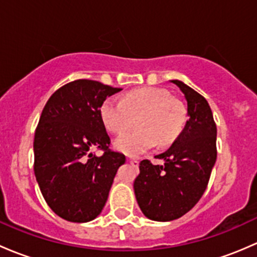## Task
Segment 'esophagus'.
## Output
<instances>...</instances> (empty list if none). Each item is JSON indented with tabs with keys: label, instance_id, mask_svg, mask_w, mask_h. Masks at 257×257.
<instances>
[{
	"label": "esophagus",
	"instance_id": "34e87169",
	"mask_svg": "<svg viewBox=\"0 0 257 257\" xmlns=\"http://www.w3.org/2000/svg\"><path fill=\"white\" fill-rule=\"evenodd\" d=\"M130 163H131L132 166H134V167H139V161L137 160H135V158H130Z\"/></svg>",
	"mask_w": 257,
	"mask_h": 257
}]
</instances>
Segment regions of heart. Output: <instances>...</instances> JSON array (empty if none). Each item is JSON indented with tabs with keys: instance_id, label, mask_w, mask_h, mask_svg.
<instances>
[{
	"instance_id": "1",
	"label": "heart",
	"mask_w": 257,
	"mask_h": 257,
	"mask_svg": "<svg viewBox=\"0 0 257 257\" xmlns=\"http://www.w3.org/2000/svg\"><path fill=\"white\" fill-rule=\"evenodd\" d=\"M102 125L112 135H122L134 126L131 134L116 140V150L135 156L153 147L172 144L183 128L186 110L165 89L145 86L122 95L120 102L106 99L99 109Z\"/></svg>"
}]
</instances>
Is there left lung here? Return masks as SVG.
<instances>
[{
    "label": "left lung",
    "mask_w": 257,
    "mask_h": 257,
    "mask_svg": "<svg viewBox=\"0 0 257 257\" xmlns=\"http://www.w3.org/2000/svg\"><path fill=\"white\" fill-rule=\"evenodd\" d=\"M171 81L184 94L189 118L172 146L156 156L165 165L141 161L134 182L139 207L155 221L174 220L194 207L216 161V125L208 101L182 81Z\"/></svg>",
    "instance_id": "1"
}]
</instances>
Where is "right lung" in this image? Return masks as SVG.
<instances>
[{"label": "right lung", "mask_w": 257, "mask_h": 257, "mask_svg": "<svg viewBox=\"0 0 257 257\" xmlns=\"http://www.w3.org/2000/svg\"><path fill=\"white\" fill-rule=\"evenodd\" d=\"M120 88L79 79L58 89L44 106L34 134V174L47 204L60 218L86 223L101 213L118 167L100 105ZM94 148L104 154L96 156Z\"/></svg>", "instance_id": "right-lung-1"}]
</instances>
